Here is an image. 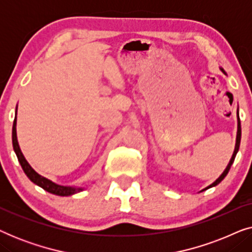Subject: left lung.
<instances>
[{"label": "left lung", "mask_w": 252, "mask_h": 252, "mask_svg": "<svg viewBox=\"0 0 252 252\" xmlns=\"http://www.w3.org/2000/svg\"><path fill=\"white\" fill-rule=\"evenodd\" d=\"M221 71L223 72L222 68H221ZM240 142H241V122H240V117H239V111H237V135H236V144H235V150H234V153H233V156H232V158H230V160H229L228 165H227L226 170L222 172V174L220 175V177H219L218 179H217V180H216L215 182H213L212 185H210L209 187H206L205 189H203V190H206V189H209V188H211V187H215V186L219 185L220 182H221V181L223 180V178H225L226 175H227V173H228V171H229L230 166H232V164L234 163V159H235V156H236L237 151H239V148H240ZM203 190H202V191H203Z\"/></svg>", "instance_id": "obj_1"}]
</instances>
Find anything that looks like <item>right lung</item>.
<instances>
[{
	"mask_svg": "<svg viewBox=\"0 0 252 252\" xmlns=\"http://www.w3.org/2000/svg\"><path fill=\"white\" fill-rule=\"evenodd\" d=\"M16 115H17V109H16ZM16 124H17V118L15 117V120H13V126H12V146L13 150L17 155V158H18L20 165H22L24 172L29 177V179L34 184L39 186V187L43 188L44 190L50 192V194L58 195V196H71L75 194V192H79L82 190V188H74V187H65V186H60L54 184L53 181L48 180L42 175L37 174L35 171L31 167V165L27 163V160L24 157L22 154V150H20L18 141H17V132H16Z\"/></svg>",
	"mask_w": 252,
	"mask_h": 252,
	"instance_id": "1",
	"label": "right lung"
}]
</instances>
